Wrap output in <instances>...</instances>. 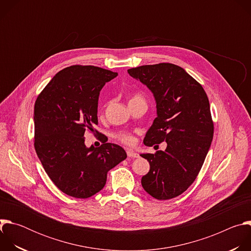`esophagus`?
Segmentation results:
<instances>
[{
  "mask_svg": "<svg viewBox=\"0 0 251 251\" xmlns=\"http://www.w3.org/2000/svg\"><path fill=\"white\" fill-rule=\"evenodd\" d=\"M127 156L129 158H138L139 157V155L137 153H135V152H133L131 150H127Z\"/></svg>",
  "mask_w": 251,
  "mask_h": 251,
  "instance_id": "esophagus-1",
  "label": "esophagus"
}]
</instances>
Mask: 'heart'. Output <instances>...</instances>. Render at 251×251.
<instances>
[{
	"label": "heart",
	"mask_w": 251,
	"mask_h": 251,
	"mask_svg": "<svg viewBox=\"0 0 251 251\" xmlns=\"http://www.w3.org/2000/svg\"><path fill=\"white\" fill-rule=\"evenodd\" d=\"M136 100L145 102V100H144V98H143V96H142L141 94H138V93L134 94V95L131 97V99H130L129 102H131V101H136ZM114 138H115L118 142L122 143V144H124V145H126V146H133V145L135 144V142H136L135 136H134L131 132H127V131H120V132L116 133V134L114 135Z\"/></svg>",
	"instance_id": "1"
}]
</instances>
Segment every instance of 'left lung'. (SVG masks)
<instances>
[{
    "label": "left lung",
    "mask_w": 251,
    "mask_h": 251,
    "mask_svg": "<svg viewBox=\"0 0 251 251\" xmlns=\"http://www.w3.org/2000/svg\"><path fill=\"white\" fill-rule=\"evenodd\" d=\"M128 74L147 85L157 103L158 116L144 144L167 143L165 151L141 155L150 164L142 187L157 200L176 198L195 182L211 144L213 121L207 95L201 83L173 63L142 65L128 69Z\"/></svg>",
    "instance_id": "obj_1"
}]
</instances>
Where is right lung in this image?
I'll return each mask as SVG.
<instances>
[{"label":"right lung","instance_id":"obj_1","mask_svg":"<svg viewBox=\"0 0 251 251\" xmlns=\"http://www.w3.org/2000/svg\"><path fill=\"white\" fill-rule=\"evenodd\" d=\"M117 73L93 65H71L55 75L34 103V149L52 183L65 195L87 199L101 191L107 173L127 158L104 143L87 148L86 132L99 133V92Z\"/></svg>","mask_w":251,"mask_h":251}]
</instances>
